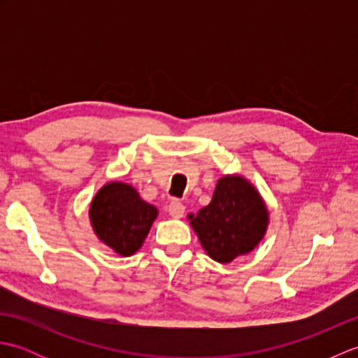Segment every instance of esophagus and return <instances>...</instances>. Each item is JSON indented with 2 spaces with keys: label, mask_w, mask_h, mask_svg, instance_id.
Segmentation results:
<instances>
[{
  "label": "esophagus",
  "mask_w": 358,
  "mask_h": 358,
  "mask_svg": "<svg viewBox=\"0 0 358 358\" xmlns=\"http://www.w3.org/2000/svg\"><path fill=\"white\" fill-rule=\"evenodd\" d=\"M169 215L172 218H183L185 215V206L180 201H171L169 204Z\"/></svg>",
  "instance_id": "1"
}]
</instances>
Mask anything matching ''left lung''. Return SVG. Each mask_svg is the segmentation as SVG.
<instances>
[{"label": "left lung", "instance_id": "8db88e82", "mask_svg": "<svg viewBox=\"0 0 358 358\" xmlns=\"http://www.w3.org/2000/svg\"><path fill=\"white\" fill-rule=\"evenodd\" d=\"M187 220L206 254L226 264L260 245L269 226V209L248 178L227 173L217 181L208 206Z\"/></svg>", "mask_w": 358, "mask_h": 358}]
</instances>
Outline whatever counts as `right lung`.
<instances>
[{
	"instance_id": "right-lung-1",
	"label": "right lung",
	"mask_w": 358,
	"mask_h": 358,
	"mask_svg": "<svg viewBox=\"0 0 358 358\" xmlns=\"http://www.w3.org/2000/svg\"><path fill=\"white\" fill-rule=\"evenodd\" d=\"M158 209L144 201L138 191L123 181H109L90 201V226L103 245L121 257H131L138 250Z\"/></svg>"
}]
</instances>
